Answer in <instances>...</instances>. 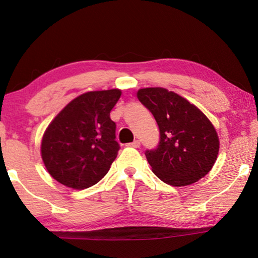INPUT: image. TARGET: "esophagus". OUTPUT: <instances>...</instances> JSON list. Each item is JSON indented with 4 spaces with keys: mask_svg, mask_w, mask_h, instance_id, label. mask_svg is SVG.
I'll list each match as a JSON object with an SVG mask.
<instances>
[{
    "mask_svg": "<svg viewBox=\"0 0 258 258\" xmlns=\"http://www.w3.org/2000/svg\"><path fill=\"white\" fill-rule=\"evenodd\" d=\"M127 146H130V147H139L140 146V142L139 140H135V142L133 143H130V144H127Z\"/></svg>",
    "mask_w": 258,
    "mask_h": 258,
    "instance_id": "esophagus-1",
    "label": "esophagus"
}]
</instances>
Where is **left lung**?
<instances>
[{"label": "left lung", "instance_id": "left-lung-1", "mask_svg": "<svg viewBox=\"0 0 258 258\" xmlns=\"http://www.w3.org/2000/svg\"><path fill=\"white\" fill-rule=\"evenodd\" d=\"M137 97L159 127L158 146L145 151L153 173L172 186L194 184L208 174L219 150L210 120L186 99L165 88L139 89Z\"/></svg>", "mask_w": 258, "mask_h": 258}]
</instances>
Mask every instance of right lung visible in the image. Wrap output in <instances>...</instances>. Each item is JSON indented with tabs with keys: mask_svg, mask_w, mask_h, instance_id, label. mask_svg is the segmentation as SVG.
<instances>
[{
	"mask_svg": "<svg viewBox=\"0 0 258 258\" xmlns=\"http://www.w3.org/2000/svg\"><path fill=\"white\" fill-rule=\"evenodd\" d=\"M119 89L87 92L72 100L44 132L41 156L51 177L84 190L107 174L120 149L109 116Z\"/></svg>",
	"mask_w": 258,
	"mask_h": 258,
	"instance_id": "obj_1",
	"label": "right lung"
}]
</instances>
